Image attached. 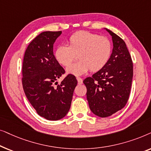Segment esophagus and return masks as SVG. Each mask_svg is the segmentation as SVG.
Returning <instances> with one entry per match:
<instances>
[{"label":"esophagus","mask_w":151,"mask_h":151,"mask_svg":"<svg viewBox=\"0 0 151 151\" xmlns=\"http://www.w3.org/2000/svg\"><path fill=\"white\" fill-rule=\"evenodd\" d=\"M76 79H77L78 82V84H82V83H83V80H82L81 78L77 77V78H76Z\"/></svg>","instance_id":"1"}]
</instances>
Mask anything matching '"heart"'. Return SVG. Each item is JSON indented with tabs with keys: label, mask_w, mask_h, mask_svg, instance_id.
I'll use <instances>...</instances> for the list:
<instances>
[{
	"label": "heart",
	"mask_w": 151,
	"mask_h": 151,
	"mask_svg": "<svg viewBox=\"0 0 151 151\" xmlns=\"http://www.w3.org/2000/svg\"><path fill=\"white\" fill-rule=\"evenodd\" d=\"M69 45H60L55 51V58L60 65L67 67L78 55L80 60L67 68V72L74 76H82L88 72L100 71L110 58L112 45L105 36L80 31L69 38Z\"/></svg>",
	"instance_id": "heart-1"
}]
</instances>
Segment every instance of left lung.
Listing matches in <instances>:
<instances>
[{
    "label": "left lung",
    "instance_id": "8db88e82",
    "mask_svg": "<svg viewBox=\"0 0 151 151\" xmlns=\"http://www.w3.org/2000/svg\"><path fill=\"white\" fill-rule=\"evenodd\" d=\"M112 36L113 49L106 65L84 80L91 111L100 117L111 116L125 106L129 98L133 76V62L124 41Z\"/></svg>",
    "mask_w": 151,
    "mask_h": 151
}]
</instances>
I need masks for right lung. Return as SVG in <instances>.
Returning a JSON list of instances; mask_svg holds the SVG:
<instances>
[{
	"mask_svg": "<svg viewBox=\"0 0 151 151\" xmlns=\"http://www.w3.org/2000/svg\"><path fill=\"white\" fill-rule=\"evenodd\" d=\"M61 34V31L44 32L37 36L28 45L22 63L24 93L37 113L48 120H58L67 115L78 84L71 74L60 84L56 82L65 73L53 51V44Z\"/></svg>",
	"mask_w": 151,
	"mask_h": 151,
	"instance_id": "obj_1",
	"label": "right lung"
}]
</instances>
